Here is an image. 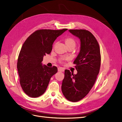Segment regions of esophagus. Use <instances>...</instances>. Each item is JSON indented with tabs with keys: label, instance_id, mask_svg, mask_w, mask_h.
<instances>
[{
	"label": "esophagus",
	"instance_id": "34e87169",
	"mask_svg": "<svg viewBox=\"0 0 122 122\" xmlns=\"http://www.w3.org/2000/svg\"><path fill=\"white\" fill-rule=\"evenodd\" d=\"M58 71L59 72H64V69L62 68V67H59L58 68Z\"/></svg>",
	"mask_w": 122,
	"mask_h": 122
}]
</instances>
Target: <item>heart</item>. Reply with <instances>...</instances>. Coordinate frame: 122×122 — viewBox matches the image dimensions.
<instances>
[{"label":"heart","instance_id":"heart-1","mask_svg":"<svg viewBox=\"0 0 122 122\" xmlns=\"http://www.w3.org/2000/svg\"><path fill=\"white\" fill-rule=\"evenodd\" d=\"M64 43L65 44L67 48H74L76 45V41L72 37H67L65 38L64 39ZM55 44L54 45V46H55ZM66 59L65 58H62L60 60V62H63L64 60H66Z\"/></svg>","mask_w":122,"mask_h":122}]
</instances>
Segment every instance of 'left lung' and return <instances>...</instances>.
Listing matches in <instances>:
<instances>
[{
    "label": "left lung",
    "mask_w": 122,
    "mask_h": 122,
    "mask_svg": "<svg viewBox=\"0 0 122 122\" xmlns=\"http://www.w3.org/2000/svg\"><path fill=\"white\" fill-rule=\"evenodd\" d=\"M80 40V50L73 63L77 73L65 70L62 92L67 100L79 101L91 91L97 80L101 67V56L99 44L94 36L85 30H70Z\"/></svg>",
    "instance_id": "obj_1"
}]
</instances>
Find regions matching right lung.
<instances>
[{
    "instance_id": "obj_1",
    "label": "right lung",
    "mask_w": 122,
    "mask_h": 122,
    "mask_svg": "<svg viewBox=\"0 0 122 122\" xmlns=\"http://www.w3.org/2000/svg\"><path fill=\"white\" fill-rule=\"evenodd\" d=\"M67 30L42 29L31 34L25 41L17 59V68L20 82L29 97H37L45 92L57 67L43 65V57L49 54L56 38Z\"/></svg>"
}]
</instances>
